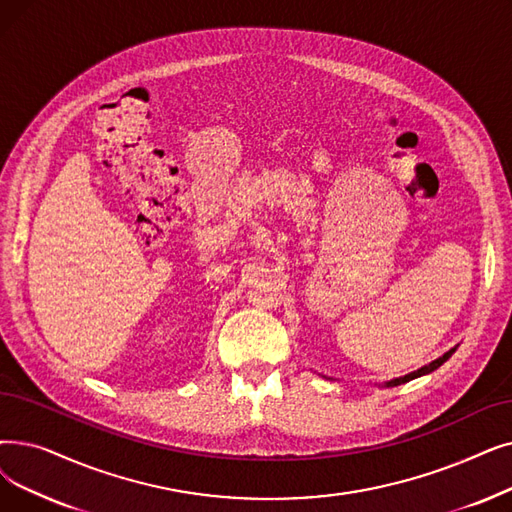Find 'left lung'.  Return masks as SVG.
Returning <instances> with one entry per match:
<instances>
[{
	"label": "left lung",
	"mask_w": 512,
	"mask_h": 512,
	"mask_svg": "<svg viewBox=\"0 0 512 512\" xmlns=\"http://www.w3.org/2000/svg\"><path fill=\"white\" fill-rule=\"evenodd\" d=\"M456 351V347H452L450 351H446L441 355V358H437V360H433L431 364H427V366H422V368H418V370H414V372H410V374H406V376H399V379H393V381H387L385 383V387H397V385H404V383H410V381H414V379H418V376H425V374H429V372H433V370H437L443 362H448L450 358H452V353Z\"/></svg>",
	"instance_id": "1"
}]
</instances>
